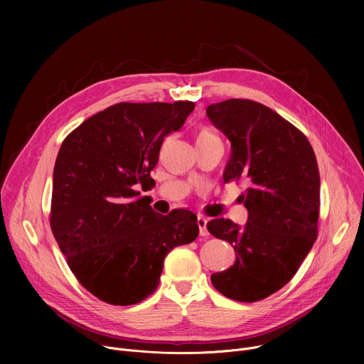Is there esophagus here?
I'll list each match as a JSON object with an SVG mask.
<instances>
[{
	"mask_svg": "<svg viewBox=\"0 0 364 364\" xmlns=\"http://www.w3.org/2000/svg\"><path fill=\"white\" fill-rule=\"evenodd\" d=\"M197 225H198V230H200L201 236L209 235V232H207V219L204 216L197 218Z\"/></svg>",
	"mask_w": 364,
	"mask_h": 364,
	"instance_id": "esophagus-1",
	"label": "esophagus"
}]
</instances>
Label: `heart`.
I'll use <instances>...</instances> for the list:
<instances>
[{"instance_id": "1", "label": "heart", "mask_w": 364, "mask_h": 364, "mask_svg": "<svg viewBox=\"0 0 364 364\" xmlns=\"http://www.w3.org/2000/svg\"><path fill=\"white\" fill-rule=\"evenodd\" d=\"M197 139H218V136L209 129H201L197 135Z\"/></svg>"}]
</instances>
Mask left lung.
I'll use <instances>...</instances> for the list:
<instances>
[{
    "instance_id": "left-lung-1",
    "label": "left lung",
    "mask_w": 364,
    "mask_h": 364,
    "mask_svg": "<svg viewBox=\"0 0 364 364\" xmlns=\"http://www.w3.org/2000/svg\"><path fill=\"white\" fill-rule=\"evenodd\" d=\"M230 141L225 183L245 178L247 222L213 219L207 230L229 242L235 264L210 277L225 296L255 302L287 285L317 239L320 173L306 136L271 108L228 99L205 109Z\"/></svg>"
}]
</instances>
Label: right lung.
<instances>
[{"mask_svg":"<svg viewBox=\"0 0 364 364\" xmlns=\"http://www.w3.org/2000/svg\"><path fill=\"white\" fill-rule=\"evenodd\" d=\"M194 103H117L63 141L55 170L50 225L77 281L112 305L141 302L157 289L168 252L198 235L197 216L154 212L134 188L152 183L164 136Z\"/></svg>","mask_w":364,"mask_h":364,"instance_id":"add662e5","label":"right lung"}]
</instances>
